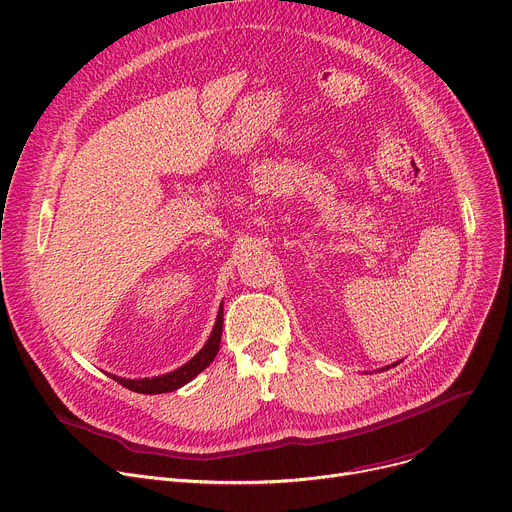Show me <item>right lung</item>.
Wrapping results in <instances>:
<instances>
[{"mask_svg":"<svg viewBox=\"0 0 512 512\" xmlns=\"http://www.w3.org/2000/svg\"><path fill=\"white\" fill-rule=\"evenodd\" d=\"M221 334H223V304L221 310H218L216 316V324L212 328V334L208 338V342L202 346V350L190 360L186 362L184 367L162 375V377H152V379H121V377H113L119 385H123L129 391L135 393H145V395H158V393H170L180 389L182 385H186L188 381H192L198 373H202L208 364L214 360L218 348H221Z\"/></svg>","mask_w":512,"mask_h":512,"instance_id":"obj_1","label":"right lung"}]
</instances>
